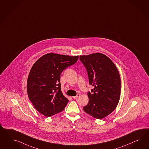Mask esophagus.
<instances>
[{
    "label": "esophagus",
    "mask_w": 149,
    "mask_h": 149,
    "mask_svg": "<svg viewBox=\"0 0 149 149\" xmlns=\"http://www.w3.org/2000/svg\"><path fill=\"white\" fill-rule=\"evenodd\" d=\"M80 94H77L76 96H74V97H72V98H74V99H77L79 97H80Z\"/></svg>",
    "instance_id": "1"
}]
</instances>
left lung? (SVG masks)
Returning a JSON list of instances; mask_svg holds the SVG:
<instances>
[{
	"label": "left lung",
	"instance_id": "obj_1",
	"mask_svg": "<svg viewBox=\"0 0 149 149\" xmlns=\"http://www.w3.org/2000/svg\"><path fill=\"white\" fill-rule=\"evenodd\" d=\"M86 68L89 83L94 88L87 95L89 102L84 107L97 119L107 117L116 108L121 93V79L115 64L106 55L95 53L80 56Z\"/></svg>",
	"mask_w": 149,
	"mask_h": 149
}]
</instances>
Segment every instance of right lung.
<instances>
[{
    "label": "right lung",
    "instance_id": "right-lung-1",
    "mask_svg": "<svg viewBox=\"0 0 149 149\" xmlns=\"http://www.w3.org/2000/svg\"><path fill=\"white\" fill-rule=\"evenodd\" d=\"M79 56L49 53L38 59L28 77L29 99L39 113L50 117L62 111L68 103L61 91V74L76 63Z\"/></svg>",
    "mask_w": 149,
    "mask_h": 149
}]
</instances>
